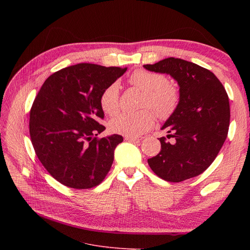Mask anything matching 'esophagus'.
Returning <instances> with one entry per match:
<instances>
[{"label":"esophagus","instance_id":"esophagus-1","mask_svg":"<svg viewBox=\"0 0 250 250\" xmlns=\"http://www.w3.org/2000/svg\"><path fill=\"white\" fill-rule=\"evenodd\" d=\"M125 140L127 141V142H132V143H139L142 139H141V138H137V137H128V136H125Z\"/></svg>","mask_w":250,"mask_h":250}]
</instances>
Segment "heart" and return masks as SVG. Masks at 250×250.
<instances>
[{
	"label": "heart",
	"instance_id": "b5f03b06",
	"mask_svg": "<svg viewBox=\"0 0 250 250\" xmlns=\"http://www.w3.org/2000/svg\"><path fill=\"white\" fill-rule=\"evenodd\" d=\"M129 84L145 93L143 107H150L159 117L167 118L176 110L179 103L177 88L168 83V79L158 73L137 70L128 79ZM101 109L108 115H114L120 109V85L116 82L105 88L100 96ZM156 120L151 109H143L136 113L124 112L111 120L109 128L112 133L128 137L145 134Z\"/></svg>",
	"mask_w": 250,
	"mask_h": 250
}]
</instances>
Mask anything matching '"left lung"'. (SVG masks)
Listing matches in <instances>:
<instances>
[{
    "mask_svg": "<svg viewBox=\"0 0 250 250\" xmlns=\"http://www.w3.org/2000/svg\"><path fill=\"white\" fill-rule=\"evenodd\" d=\"M148 71L168 74L179 86V103L161 129V151L148 159L156 175L170 182L198 176L213 163L229 129L230 105L227 92L211 72L181 59L168 58L154 64H144Z\"/></svg>",
    "mask_w": 250,
    "mask_h": 250,
    "instance_id": "1",
    "label": "left lung"
}]
</instances>
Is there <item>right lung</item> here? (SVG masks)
<instances>
[{
  "label": "right lung",
  "mask_w": 250,
  "mask_h": 250,
  "mask_svg": "<svg viewBox=\"0 0 250 250\" xmlns=\"http://www.w3.org/2000/svg\"><path fill=\"white\" fill-rule=\"evenodd\" d=\"M126 68L78 63L50 75L36 95L29 117V133L39 161L62 185L88 189L107 175L120 135L97 138L103 90Z\"/></svg>",
  "instance_id": "right-lung-1"
}]
</instances>
